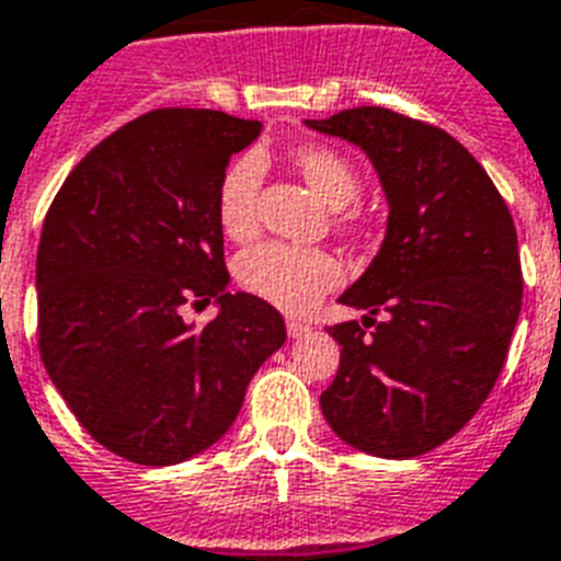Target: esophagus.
I'll use <instances>...</instances> for the list:
<instances>
[{
    "label": "esophagus",
    "mask_w": 561,
    "mask_h": 561,
    "mask_svg": "<svg viewBox=\"0 0 561 561\" xmlns=\"http://www.w3.org/2000/svg\"><path fill=\"white\" fill-rule=\"evenodd\" d=\"M288 334H290V340L308 336L311 334V325H308V322H299V320H288Z\"/></svg>",
    "instance_id": "obj_1"
}]
</instances>
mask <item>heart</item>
Here are the masks:
<instances>
[{"label": "heart", "mask_w": 561, "mask_h": 561, "mask_svg": "<svg viewBox=\"0 0 561 561\" xmlns=\"http://www.w3.org/2000/svg\"><path fill=\"white\" fill-rule=\"evenodd\" d=\"M290 163L331 209H343L357 202V170L343 152L331 147H299L290 152ZM259 181H262V163L256 154L236 158L218 181V225L230 239H248L256 230ZM236 271L250 294L262 296L265 302L290 313L311 311L320 302V296L336 288L343 279V267L331 253L288 248L279 241L250 248L239 259Z\"/></svg>", "instance_id": "1"}]
</instances>
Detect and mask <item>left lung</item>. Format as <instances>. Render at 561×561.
Masks as SVG:
<instances>
[{
    "instance_id": "1",
    "label": "left lung",
    "mask_w": 561,
    "mask_h": 561,
    "mask_svg": "<svg viewBox=\"0 0 561 561\" xmlns=\"http://www.w3.org/2000/svg\"><path fill=\"white\" fill-rule=\"evenodd\" d=\"M305 126L363 149L389 204L383 244L340 296L376 331L328 328L343 352L322 414L359 453L407 461L453 438L502 375L525 288L516 225L484 167L438 126L380 106Z\"/></svg>"
}]
</instances>
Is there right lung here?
Here are the masks:
<instances>
[{
  "label": "right lung",
  "instance_id": "obj_1",
  "mask_svg": "<svg viewBox=\"0 0 561 561\" xmlns=\"http://www.w3.org/2000/svg\"><path fill=\"white\" fill-rule=\"evenodd\" d=\"M262 123L158 108L77 163L36 250L39 354L91 438L170 467L233 426L259 366L285 345L282 313L230 294L218 181ZM216 298L198 329L183 305Z\"/></svg>",
  "mask_w": 561,
  "mask_h": 561
}]
</instances>
